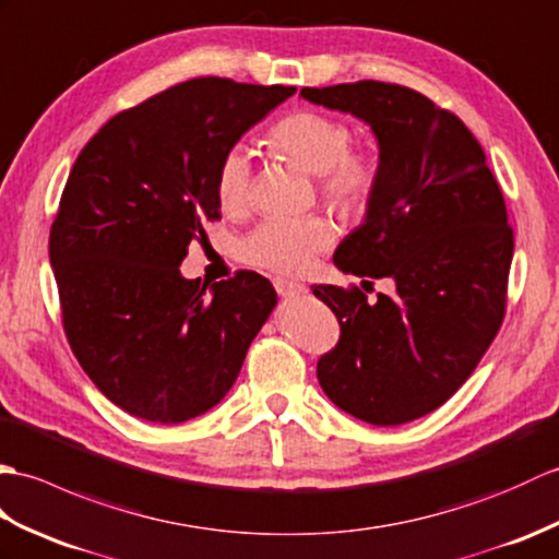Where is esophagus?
<instances>
[{
	"label": "esophagus",
	"instance_id": "34e87169",
	"mask_svg": "<svg viewBox=\"0 0 559 559\" xmlns=\"http://www.w3.org/2000/svg\"><path fill=\"white\" fill-rule=\"evenodd\" d=\"M272 284H275V292L282 296V299H296V296H304L308 292L306 284L294 282V280H284V277H277Z\"/></svg>",
	"mask_w": 559,
	"mask_h": 559
}]
</instances>
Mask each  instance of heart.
I'll return each mask as SVG.
<instances>
[{"label":"heart","instance_id":"obj_1","mask_svg":"<svg viewBox=\"0 0 559 559\" xmlns=\"http://www.w3.org/2000/svg\"><path fill=\"white\" fill-rule=\"evenodd\" d=\"M275 153L318 175L320 195L342 213H364L380 186V155L370 147L352 145L349 123L316 109H296L267 131ZM253 165L243 145H234L219 157L215 193L227 213H243L251 201ZM332 225L320 215L299 219H265L239 241L246 265L299 275L316 253L332 243Z\"/></svg>","mask_w":559,"mask_h":559}]
</instances>
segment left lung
<instances>
[{"instance_id": "1", "label": "left lung", "mask_w": 559, "mask_h": 559, "mask_svg": "<svg viewBox=\"0 0 559 559\" xmlns=\"http://www.w3.org/2000/svg\"><path fill=\"white\" fill-rule=\"evenodd\" d=\"M301 95L373 129L380 186L334 265L396 284L378 301L313 284L340 320V342L318 358L320 388L366 424L400 426L448 402L502 325L514 253L504 198L476 135L418 91L356 81Z\"/></svg>"}]
</instances>
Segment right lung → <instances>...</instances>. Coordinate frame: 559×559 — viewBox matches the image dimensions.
I'll return each mask as SVG.
<instances>
[{
    "mask_svg": "<svg viewBox=\"0 0 559 559\" xmlns=\"http://www.w3.org/2000/svg\"><path fill=\"white\" fill-rule=\"evenodd\" d=\"M294 93L217 76L171 85L111 117L71 167L49 229L61 322L95 388L135 418L213 408L277 304L258 272L207 289L179 265L222 217L219 157Z\"/></svg>",
    "mask_w": 559,
    "mask_h": 559,
    "instance_id": "add662e5",
    "label": "right lung"
}]
</instances>
